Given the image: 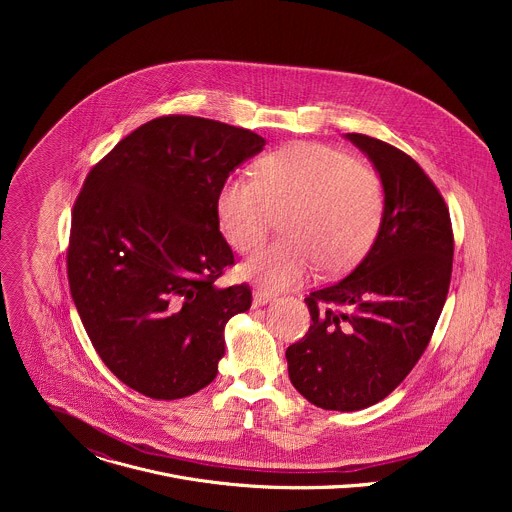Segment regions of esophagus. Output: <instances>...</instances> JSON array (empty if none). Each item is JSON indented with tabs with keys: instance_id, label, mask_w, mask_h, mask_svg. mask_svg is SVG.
<instances>
[{
	"instance_id": "34e87169",
	"label": "esophagus",
	"mask_w": 512,
	"mask_h": 512,
	"mask_svg": "<svg viewBox=\"0 0 512 512\" xmlns=\"http://www.w3.org/2000/svg\"><path fill=\"white\" fill-rule=\"evenodd\" d=\"M277 296L273 294V291H267V289H255L253 291V304L255 306H265L269 304L271 300H275Z\"/></svg>"
}]
</instances>
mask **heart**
Returning a JSON list of instances; mask_svg holds the SVG:
<instances>
[{"mask_svg":"<svg viewBox=\"0 0 512 512\" xmlns=\"http://www.w3.org/2000/svg\"><path fill=\"white\" fill-rule=\"evenodd\" d=\"M285 209V237L241 267L267 289L300 285L318 263L330 273L354 265L381 229L385 186L332 145L296 143L263 156L255 176L227 178L216 194L218 225L239 253L261 247Z\"/></svg>","mask_w":512,"mask_h":512,"instance_id":"1","label":"heart"}]
</instances>
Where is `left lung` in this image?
<instances>
[{
  "mask_svg": "<svg viewBox=\"0 0 512 512\" xmlns=\"http://www.w3.org/2000/svg\"><path fill=\"white\" fill-rule=\"evenodd\" d=\"M346 137L383 180V223L367 257L306 298L310 330L285 350L294 387L332 411L371 407L411 373L444 310L454 259L446 200L421 166L377 137Z\"/></svg>",
  "mask_w": 512,
  "mask_h": 512,
  "instance_id": "1",
  "label": "left lung"
}]
</instances>
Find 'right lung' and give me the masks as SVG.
Wrapping results in <instances>:
<instances>
[{"instance_id":"right-lung-1","label":"right lung","mask_w":512,"mask_h":512,"mask_svg":"<svg viewBox=\"0 0 512 512\" xmlns=\"http://www.w3.org/2000/svg\"><path fill=\"white\" fill-rule=\"evenodd\" d=\"M263 145L251 129L164 115L87 174L66 249L70 296L107 369L145 397L212 383L225 324L251 308L247 283L216 285L235 265L216 194Z\"/></svg>"}]
</instances>
